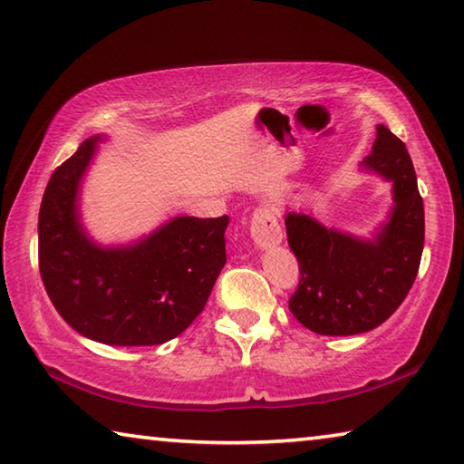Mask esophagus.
Returning a JSON list of instances; mask_svg holds the SVG:
<instances>
[{
	"label": "esophagus",
	"mask_w": 464,
	"mask_h": 464,
	"mask_svg": "<svg viewBox=\"0 0 464 464\" xmlns=\"http://www.w3.org/2000/svg\"><path fill=\"white\" fill-rule=\"evenodd\" d=\"M249 233H251V239H254V243L260 249L278 246V243H282V237H285L278 218L270 207H262L254 210V215H251V223H249Z\"/></svg>",
	"instance_id": "esophagus-1"
}]
</instances>
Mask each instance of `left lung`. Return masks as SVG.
<instances>
[{
	"mask_svg": "<svg viewBox=\"0 0 464 464\" xmlns=\"http://www.w3.org/2000/svg\"><path fill=\"white\" fill-rule=\"evenodd\" d=\"M360 169L391 184L392 207L371 237L332 229L290 210L288 246L301 280L288 309L321 335L364 334L384 324L410 293L423 251V200L403 140L376 124L372 153Z\"/></svg>",
	"mask_w": 464,
	"mask_h": 464,
	"instance_id": "obj_1",
	"label": "left lung"
}]
</instances>
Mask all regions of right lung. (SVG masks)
<instances>
[{
    "mask_svg": "<svg viewBox=\"0 0 464 464\" xmlns=\"http://www.w3.org/2000/svg\"><path fill=\"white\" fill-rule=\"evenodd\" d=\"M106 135L54 169L38 213L46 295L77 334L106 345L174 340L200 315L227 264L229 217H174L137 241L102 246L82 221V182Z\"/></svg>",
    "mask_w": 464,
    "mask_h": 464,
    "instance_id": "1",
    "label": "right lung"
}]
</instances>
